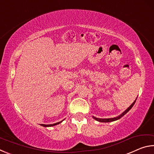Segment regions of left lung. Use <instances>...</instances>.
<instances>
[{
	"label": "left lung",
	"mask_w": 154,
	"mask_h": 154,
	"mask_svg": "<svg viewBox=\"0 0 154 154\" xmlns=\"http://www.w3.org/2000/svg\"><path fill=\"white\" fill-rule=\"evenodd\" d=\"M136 100H137V99L136 100H135L133 103H132V104L131 105H130L126 111H124L123 113H122L121 115H119V116H118V117H116V118H106V119H105V118H104V119H102V118H96V117H94L93 116V118L94 119H96V121H98V122H113V121H116V120H118V119H120L121 118H122V117H123L125 114H126L128 112L130 109H132V106H133V105H134V103H135V102H136Z\"/></svg>",
	"instance_id": "8db88e82"
}]
</instances>
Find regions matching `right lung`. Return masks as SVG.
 Here are the masks:
<instances>
[{
  "instance_id": "obj_1",
  "label": "right lung",
  "mask_w": 154,
  "mask_h": 154,
  "mask_svg": "<svg viewBox=\"0 0 154 154\" xmlns=\"http://www.w3.org/2000/svg\"><path fill=\"white\" fill-rule=\"evenodd\" d=\"M62 121H63V120H62ZM62 121L59 122H57V123L53 124H41V126H44V127H51V126H56V125H58L59 124H60Z\"/></svg>"
}]
</instances>
